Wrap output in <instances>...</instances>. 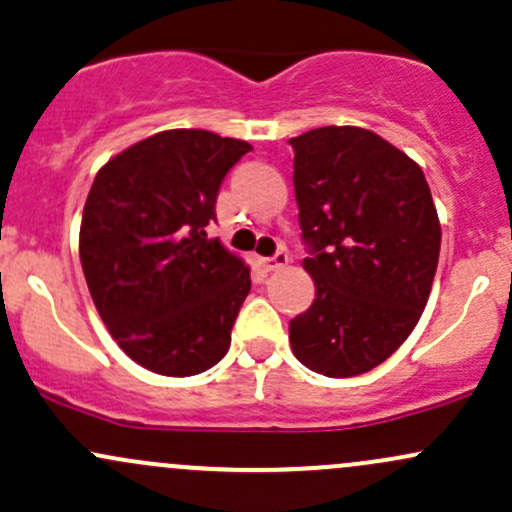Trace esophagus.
<instances>
[{"instance_id":"1","label":"esophagus","mask_w":512,"mask_h":512,"mask_svg":"<svg viewBox=\"0 0 512 512\" xmlns=\"http://www.w3.org/2000/svg\"><path fill=\"white\" fill-rule=\"evenodd\" d=\"M288 261H290V256H288V251H278L276 256H271V258H263V268H266V271H278V268H283V266H288Z\"/></svg>"}]
</instances>
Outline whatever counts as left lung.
<instances>
[{
	"instance_id": "left-lung-1",
	"label": "left lung",
	"mask_w": 512,
	"mask_h": 512,
	"mask_svg": "<svg viewBox=\"0 0 512 512\" xmlns=\"http://www.w3.org/2000/svg\"><path fill=\"white\" fill-rule=\"evenodd\" d=\"M302 261L317 285L290 320L295 359L329 378L371 371L420 320L439 261L437 210L425 173L359 126L290 139Z\"/></svg>"
}]
</instances>
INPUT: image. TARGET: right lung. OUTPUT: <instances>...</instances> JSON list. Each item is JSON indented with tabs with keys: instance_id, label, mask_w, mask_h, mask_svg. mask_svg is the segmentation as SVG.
<instances>
[{
	"instance_id": "right-lung-1",
	"label": "right lung",
	"mask_w": 512,
	"mask_h": 512,
	"mask_svg": "<svg viewBox=\"0 0 512 512\" xmlns=\"http://www.w3.org/2000/svg\"><path fill=\"white\" fill-rule=\"evenodd\" d=\"M251 146L202 129L153 134L107 161L82 210L80 263L126 356L195 376L229 351L249 266L205 227L224 175Z\"/></svg>"
}]
</instances>
